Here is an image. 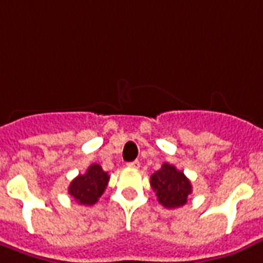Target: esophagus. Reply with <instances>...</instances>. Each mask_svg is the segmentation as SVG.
Masks as SVG:
<instances>
[{
    "label": "esophagus",
    "mask_w": 263,
    "mask_h": 263,
    "mask_svg": "<svg viewBox=\"0 0 263 263\" xmlns=\"http://www.w3.org/2000/svg\"><path fill=\"white\" fill-rule=\"evenodd\" d=\"M127 166L132 168H138L140 167V162H138V160H134V162H130V163H127Z\"/></svg>",
    "instance_id": "1"
}]
</instances>
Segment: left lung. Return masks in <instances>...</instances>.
<instances>
[{"instance_id": "8db88e82", "label": "left lung", "mask_w": 263, "mask_h": 263, "mask_svg": "<svg viewBox=\"0 0 263 263\" xmlns=\"http://www.w3.org/2000/svg\"><path fill=\"white\" fill-rule=\"evenodd\" d=\"M151 186L156 193L160 204L167 209L184 205L192 193L191 181L185 177L184 173L168 163L162 164V167L151 176Z\"/></svg>"}]
</instances>
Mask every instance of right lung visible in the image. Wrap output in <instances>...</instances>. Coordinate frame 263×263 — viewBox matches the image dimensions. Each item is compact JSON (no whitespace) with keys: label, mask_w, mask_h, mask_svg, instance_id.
<instances>
[{"label":"right lung","mask_w":263,"mask_h":263,"mask_svg":"<svg viewBox=\"0 0 263 263\" xmlns=\"http://www.w3.org/2000/svg\"><path fill=\"white\" fill-rule=\"evenodd\" d=\"M109 181L108 173H105L101 166L93 163L89 166L85 174H79L71 181L68 193L75 201L83 205H93L103 195Z\"/></svg>","instance_id":"1"}]
</instances>
